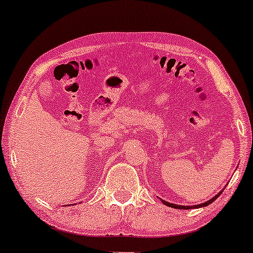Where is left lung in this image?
<instances>
[{"instance_id":"8db88e82","label":"left lung","mask_w":253,"mask_h":253,"mask_svg":"<svg viewBox=\"0 0 253 253\" xmlns=\"http://www.w3.org/2000/svg\"><path fill=\"white\" fill-rule=\"evenodd\" d=\"M221 193H222V191H220V193L217 194V195L214 196L213 199L210 200V201H207V202H205V203H201V205H196V206H179V205H173V203H169V202L164 201V200H162V202H164L165 205L169 206V207H171V208H177V210H190V208H201V207H205V206L211 205V202L215 201L217 197L221 195Z\"/></svg>"}]
</instances>
